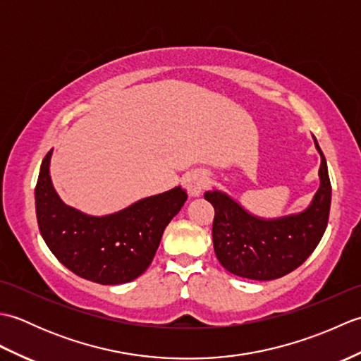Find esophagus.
<instances>
[{
	"label": "esophagus",
	"instance_id": "obj_1",
	"mask_svg": "<svg viewBox=\"0 0 361 361\" xmlns=\"http://www.w3.org/2000/svg\"><path fill=\"white\" fill-rule=\"evenodd\" d=\"M206 175L200 171H194L188 175L186 183H188V189H189V195L190 197H198L202 195V192L206 188Z\"/></svg>",
	"mask_w": 361,
	"mask_h": 361
}]
</instances>
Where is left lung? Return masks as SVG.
<instances>
[{"mask_svg": "<svg viewBox=\"0 0 361 361\" xmlns=\"http://www.w3.org/2000/svg\"><path fill=\"white\" fill-rule=\"evenodd\" d=\"M313 141L321 155L319 189L302 212L265 220L245 211L220 190L204 194V200L216 211L214 251L229 273L256 281L278 279L296 270L318 247L327 228L332 186L326 158L315 136Z\"/></svg>", "mask_w": 361, "mask_h": 361, "instance_id": "8db88e82", "label": "left lung"}]
</instances>
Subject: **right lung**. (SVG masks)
I'll return each instance as SVG.
<instances>
[{
	"mask_svg": "<svg viewBox=\"0 0 361 361\" xmlns=\"http://www.w3.org/2000/svg\"><path fill=\"white\" fill-rule=\"evenodd\" d=\"M51 155L52 150L46 153L38 173L35 212L38 229L52 255L80 278L104 286H118L141 276L188 194L178 186L110 216H87L65 204L54 190Z\"/></svg>",
	"mask_w": 361,
	"mask_h": 361,
	"instance_id": "1",
	"label": "right lung"
}]
</instances>
